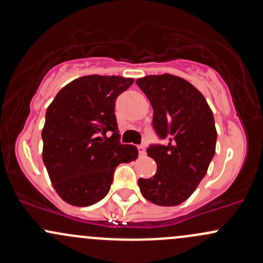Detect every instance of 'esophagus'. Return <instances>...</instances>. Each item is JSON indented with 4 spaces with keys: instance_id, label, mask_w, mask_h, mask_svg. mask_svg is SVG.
Instances as JSON below:
<instances>
[{
    "instance_id": "esophagus-1",
    "label": "esophagus",
    "mask_w": 263,
    "mask_h": 263,
    "mask_svg": "<svg viewBox=\"0 0 263 263\" xmlns=\"http://www.w3.org/2000/svg\"><path fill=\"white\" fill-rule=\"evenodd\" d=\"M137 148H139V154L141 155V156H145V155H146V148H145V146H143V145H139V146H137Z\"/></svg>"
}]
</instances>
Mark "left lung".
<instances>
[{"label":"left lung","mask_w":263,"mask_h":263,"mask_svg":"<svg viewBox=\"0 0 263 263\" xmlns=\"http://www.w3.org/2000/svg\"><path fill=\"white\" fill-rule=\"evenodd\" d=\"M154 109L153 126L166 145H151L157 164L150 179H139L142 195L162 206L179 205L195 192L215 154L217 129L211 107L200 92L180 77L162 74L136 81Z\"/></svg>","instance_id":"obj_1"}]
</instances>
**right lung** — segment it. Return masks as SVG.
I'll return each mask as SVG.
<instances>
[{"label": "right lung", "instance_id": "right-lung-1", "mask_svg": "<svg viewBox=\"0 0 263 263\" xmlns=\"http://www.w3.org/2000/svg\"><path fill=\"white\" fill-rule=\"evenodd\" d=\"M132 83L118 76L82 77L62 88L46 109L43 160L68 204L88 206L103 199L116 167L139 156L136 146L120 142L115 115L116 99Z\"/></svg>", "mask_w": 263, "mask_h": 263}]
</instances>
